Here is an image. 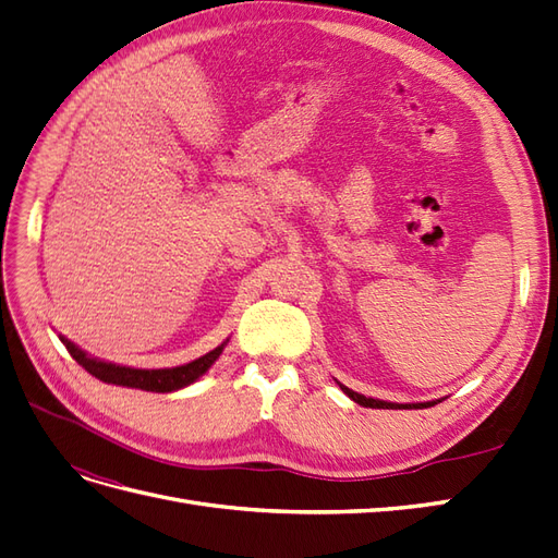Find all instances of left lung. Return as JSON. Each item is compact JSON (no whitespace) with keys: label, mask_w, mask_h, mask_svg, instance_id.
I'll use <instances>...</instances> for the list:
<instances>
[{"label":"left lung","mask_w":558,"mask_h":558,"mask_svg":"<svg viewBox=\"0 0 558 558\" xmlns=\"http://www.w3.org/2000/svg\"><path fill=\"white\" fill-rule=\"evenodd\" d=\"M340 388L353 402L363 404V408H375V410H400V408L402 410H424V408H433V404H437V400H433V402H416V404H396V402H384V400H375V398H365V396H361L356 391H351V388H347L342 384H340Z\"/></svg>","instance_id":"left-lung-1"}]
</instances>
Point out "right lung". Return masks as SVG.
<instances>
[{"instance_id":"obj_1","label":"right lung","mask_w":558,"mask_h":558,"mask_svg":"<svg viewBox=\"0 0 558 558\" xmlns=\"http://www.w3.org/2000/svg\"><path fill=\"white\" fill-rule=\"evenodd\" d=\"M62 344L66 347V351L72 353V359L86 367L93 377H97L99 381L107 384H116V386H128V388H142V391H156V393H170L177 391V388H183L193 384L195 379H199L207 369L214 365V361L221 356V351L226 347L218 344L214 351L205 353L191 363L179 365V367H165V369H137V367H123V365H113V363H105L86 356V351H81L74 342L64 340L60 337Z\"/></svg>"}]
</instances>
